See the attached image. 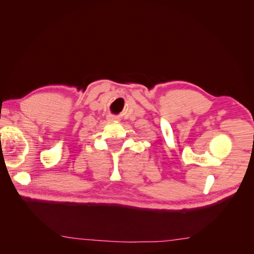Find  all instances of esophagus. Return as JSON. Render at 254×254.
Returning <instances> with one entry per match:
<instances>
[{"label": "esophagus", "instance_id": "obj_1", "mask_svg": "<svg viewBox=\"0 0 254 254\" xmlns=\"http://www.w3.org/2000/svg\"><path fill=\"white\" fill-rule=\"evenodd\" d=\"M109 121H112V122H118L120 121V119L118 117H114V115H111V117H109Z\"/></svg>", "mask_w": 254, "mask_h": 254}]
</instances>
